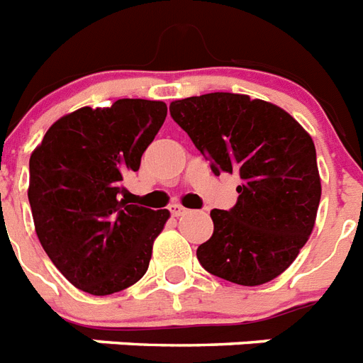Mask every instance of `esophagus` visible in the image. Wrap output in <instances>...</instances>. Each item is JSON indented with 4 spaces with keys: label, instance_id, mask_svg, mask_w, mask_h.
Listing matches in <instances>:
<instances>
[{
    "label": "esophagus",
    "instance_id": "obj_1",
    "mask_svg": "<svg viewBox=\"0 0 363 363\" xmlns=\"http://www.w3.org/2000/svg\"><path fill=\"white\" fill-rule=\"evenodd\" d=\"M170 213H172L174 217L185 216V213H187V208H184V206H179V204H172L170 206Z\"/></svg>",
    "mask_w": 363,
    "mask_h": 363
}]
</instances>
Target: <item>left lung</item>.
<instances>
[{"label":"left lung","mask_w":363,"mask_h":363,"mask_svg":"<svg viewBox=\"0 0 363 363\" xmlns=\"http://www.w3.org/2000/svg\"><path fill=\"white\" fill-rule=\"evenodd\" d=\"M211 172L236 174L238 202L211 210L213 234L196 259L210 274L243 286L285 272L317 219L320 176L306 129L279 106L240 94H206L170 103Z\"/></svg>","instance_id":"8db88e82"}]
</instances>
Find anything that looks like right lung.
<instances>
[{
  "label": "right lung",
  "instance_id": "add662e5",
  "mask_svg": "<svg viewBox=\"0 0 363 363\" xmlns=\"http://www.w3.org/2000/svg\"><path fill=\"white\" fill-rule=\"evenodd\" d=\"M164 118L163 101L84 106L60 118L31 153L35 232L54 266L80 291L106 296L146 274L170 213L131 204L121 196V182L140 168Z\"/></svg>",
  "mask_w": 363,
  "mask_h": 363
}]
</instances>
